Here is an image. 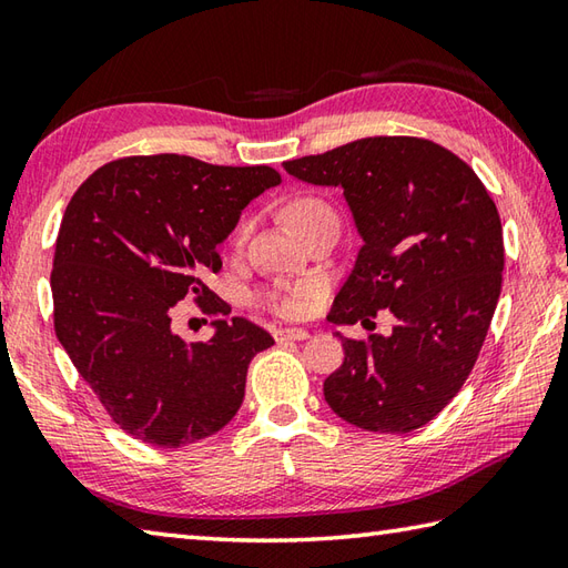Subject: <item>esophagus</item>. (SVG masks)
Instances as JSON below:
<instances>
[{"mask_svg": "<svg viewBox=\"0 0 568 568\" xmlns=\"http://www.w3.org/2000/svg\"><path fill=\"white\" fill-rule=\"evenodd\" d=\"M275 342L277 344H287V342H303L310 337L307 329H300V327H285V329H275Z\"/></svg>", "mask_w": 568, "mask_h": 568, "instance_id": "obj_1", "label": "esophagus"}]
</instances>
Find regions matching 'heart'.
<instances>
[{
  "label": "heart",
  "instance_id": "heart-1",
  "mask_svg": "<svg viewBox=\"0 0 568 568\" xmlns=\"http://www.w3.org/2000/svg\"><path fill=\"white\" fill-rule=\"evenodd\" d=\"M322 219H337L335 209H332L325 199L317 196H303L287 206V221L297 229L303 231L305 226L315 224V221ZM246 236V226L239 231V241H243ZM313 295H317V283H297V285H271L258 295V305L271 310L273 315L281 317H295L303 313L305 303Z\"/></svg>",
  "mask_w": 568,
  "mask_h": 568
}]
</instances>
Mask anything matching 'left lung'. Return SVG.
<instances>
[{"mask_svg": "<svg viewBox=\"0 0 568 568\" xmlns=\"http://www.w3.org/2000/svg\"><path fill=\"white\" fill-rule=\"evenodd\" d=\"M283 166L342 186L364 239L327 320L366 325L379 310L396 320L388 337L342 339L325 402L364 430L426 426L473 372L503 291L493 196L470 164L424 138H364Z\"/></svg>", "mask_w": 568, "mask_h": 568, "instance_id": "1", "label": "left lung"}]
</instances>
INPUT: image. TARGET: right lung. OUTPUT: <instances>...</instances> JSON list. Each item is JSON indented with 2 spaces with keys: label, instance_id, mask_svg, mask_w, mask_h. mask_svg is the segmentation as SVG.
Instances as JSON below:
<instances>
[{
  "label": "right lung",
  "instance_id": "add662e5",
  "mask_svg": "<svg viewBox=\"0 0 568 568\" xmlns=\"http://www.w3.org/2000/svg\"><path fill=\"white\" fill-rule=\"evenodd\" d=\"M281 184L273 166H221L186 154L122 158L78 186L55 239L53 329L108 416L132 438L182 448L224 428L248 364L273 337L204 283L241 211ZM194 294L221 316L186 345L171 307Z\"/></svg>",
  "mask_w": 568,
  "mask_h": 568
}]
</instances>
